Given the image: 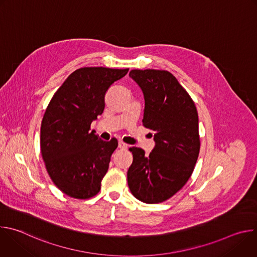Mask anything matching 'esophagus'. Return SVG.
Here are the masks:
<instances>
[{
  "label": "esophagus",
  "instance_id": "1",
  "mask_svg": "<svg viewBox=\"0 0 257 257\" xmlns=\"http://www.w3.org/2000/svg\"><path fill=\"white\" fill-rule=\"evenodd\" d=\"M118 146H119L120 150H127V149H128V144H126V143L123 142V141H119Z\"/></svg>",
  "mask_w": 257,
  "mask_h": 257
}]
</instances>
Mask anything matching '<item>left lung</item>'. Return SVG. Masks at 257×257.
<instances>
[{"instance_id": "1", "label": "left lung", "mask_w": 257, "mask_h": 257, "mask_svg": "<svg viewBox=\"0 0 257 257\" xmlns=\"http://www.w3.org/2000/svg\"><path fill=\"white\" fill-rule=\"evenodd\" d=\"M129 76L142 90V123L153 130L156 145L150 156L141 149H129L133 162L127 172L128 186L138 200L159 203L184 186L194 170L200 149L197 109L168 71L132 70Z\"/></svg>"}]
</instances>
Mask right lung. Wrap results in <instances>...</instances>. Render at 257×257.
<instances>
[{"label": "right lung", "mask_w": 257, "mask_h": 257, "mask_svg": "<svg viewBox=\"0 0 257 257\" xmlns=\"http://www.w3.org/2000/svg\"><path fill=\"white\" fill-rule=\"evenodd\" d=\"M129 69L85 67L74 71L56 91L41 127V152L54 184L77 199L96 195L118 141L90 131L101 115L104 95Z\"/></svg>", "instance_id": "obj_1"}]
</instances>
